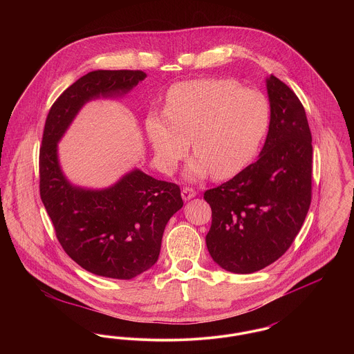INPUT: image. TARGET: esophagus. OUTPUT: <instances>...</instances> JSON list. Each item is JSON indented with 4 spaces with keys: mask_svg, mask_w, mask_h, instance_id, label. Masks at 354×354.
Returning a JSON list of instances; mask_svg holds the SVG:
<instances>
[{
    "mask_svg": "<svg viewBox=\"0 0 354 354\" xmlns=\"http://www.w3.org/2000/svg\"><path fill=\"white\" fill-rule=\"evenodd\" d=\"M196 196V191L194 189V188H189V187H185L182 189V198L185 199V201H189V199H192V198H195Z\"/></svg>",
    "mask_w": 354,
    "mask_h": 354,
    "instance_id": "1",
    "label": "esophagus"
}]
</instances>
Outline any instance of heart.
Masks as SVG:
<instances>
[{
	"mask_svg": "<svg viewBox=\"0 0 354 354\" xmlns=\"http://www.w3.org/2000/svg\"><path fill=\"white\" fill-rule=\"evenodd\" d=\"M270 107L264 94L230 80L203 78L174 84L166 110H152L146 130L156 162L172 174L189 151L188 180L212 174L228 179L252 159L268 133Z\"/></svg>",
	"mask_w": 354,
	"mask_h": 354,
	"instance_id": "1",
	"label": "heart"
}]
</instances>
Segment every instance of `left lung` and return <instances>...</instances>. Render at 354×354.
<instances>
[{"label":"left lung","mask_w":354,"mask_h":354,"mask_svg":"<svg viewBox=\"0 0 354 354\" xmlns=\"http://www.w3.org/2000/svg\"><path fill=\"white\" fill-rule=\"evenodd\" d=\"M270 123L259 159L204 192L212 211L208 252L223 270L252 273L292 245L312 199V134L297 95L267 80Z\"/></svg>","instance_id":"left-lung-1"}]
</instances>
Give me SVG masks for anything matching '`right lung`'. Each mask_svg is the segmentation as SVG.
I'll list each match as a JSON object with an SVG mask.
<instances>
[{"instance_id": "obj_1", "label": "right lung", "mask_w": 354, "mask_h": 354, "mask_svg": "<svg viewBox=\"0 0 354 354\" xmlns=\"http://www.w3.org/2000/svg\"><path fill=\"white\" fill-rule=\"evenodd\" d=\"M140 70H95L53 103L39 149V195L64 251L94 274L130 280L156 263L169 218L183 207L180 188L140 169L106 189L70 185L57 143L86 102L115 97L143 81Z\"/></svg>"}]
</instances>
